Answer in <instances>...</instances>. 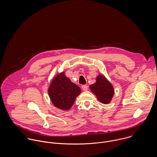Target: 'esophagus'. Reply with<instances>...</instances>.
<instances>
[{
  "label": "esophagus",
  "mask_w": 157,
  "mask_h": 157,
  "mask_svg": "<svg viewBox=\"0 0 157 157\" xmlns=\"http://www.w3.org/2000/svg\"><path fill=\"white\" fill-rule=\"evenodd\" d=\"M82 88L83 90H87L88 89V87L87 85H82Z\"/></svg>",
  "instance_id": "34e87169"
}]
</instances>
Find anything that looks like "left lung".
<instances>
[{"mask_svg":"<svg viewBox=\"0 0 157 157\" xmlns=\"http://www.w3.org/2000/svg\"><path fill=\"white\" fill-rule=\"evenodd\" d=\"M90 88L101 103L103 104L110 103L114 90L112 85L104 76L98 75L96 78V83L90 85Z\"/></svg>","mask_w":157,"mask_h":157,"instance_id":"obj_1","label":"left lung"}]
</instances>
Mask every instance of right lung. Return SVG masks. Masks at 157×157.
Instances as JSON below:
<instances>
[{
    "label": "right lung",
    "instance_id": "add662e5",
    "mask_svg": "<svg viewBox=\"0 0 157 157\" xmlns=\"http://www.w3.org/2000/svg\"><path fill=\"white\" fill-rule=\"evenodd\" d=\"M81 89L72 83L63 72L59 74L52 80L48 93L54 105L63 110L69 109L76 97L80 94Z\"/></svg>",
    "mask_w": 157,
    "mask_h": 157
}]
</instances>
